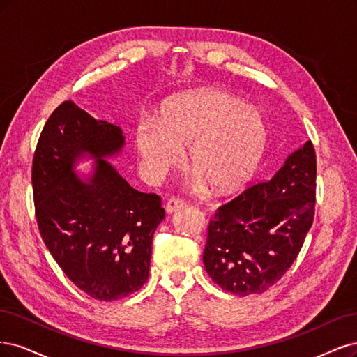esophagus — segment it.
Segmentation results:
<instances>
[{
  "instance_id": "34e87169",
  "label": "esophagus",
  "mask_w": 357,
  "mask_h": 357,
  "mask_svg": "<svg viewBox=\"0 0 357 357\" xmlns=\"http://www.w3.org/2000/svg\"><path fill=\"white\" fill-rule=\"evenodd\" d=\"M183 206H185V203H183L181 199H170L166 203V212L167 213H175V212L181 211Z\"/></svg>"
}]
</instances>
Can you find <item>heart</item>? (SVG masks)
Returning <instances> with one entry per match:
<instances>
[{
	"label": "heart",
	"instance_id": "heart-1",
	"mask_svg": "<svg viewBox=\"0 0 357 357\" xmlns=\"http://www.w3.org/2000/svg\"><path fill=\"white\" fill-rule=\"evenodd\" d=\"M135 142L144 176L157 182L187 162L215 194L240 190L254 176L267 145V128L259 111L220 89H200L170 98L160 119L137 120Z\"/></svg>",
	"mask_w": 357,
	"mask_h": 357
}]
</instances>
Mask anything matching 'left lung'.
Here are the masks:
<instances>
[{
	"label": "left lung",
	"instance_id": "1",
	"mask_svg": "<svg viewBox=\"0 0 357 357\" xmlns=\"http://www.w3.org/2000/svg\"><path fill=\"white\" fill-rule=\"evenodd\" d=\"M316 153L307 141L270 181L221 204L208 227L204 268L224 291L262 294L291 268L314 218Z\"/></svg>",
	"mask_w": 357,
	"mask_h": 357
}]
</instances>
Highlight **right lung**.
I'll list each match as a JSON object with an SVG mask.
<instances>
[{
    "label": "right lung",
    "instance_id": "obj_1",
    "mask_svg": "<svg viewBox=\"0 0 357 357\" xmlns=\"http://www.w3.org/2000/svg\"><path fill=\"white\" fill-rule=\"evenodd\" d=\"M124 144L116 124L96 120L73 100L57 107L40 135L32 160V191L40 234L54 261L78 289L114 301L148 279L153 236L165 220L162 199L132 188L102 157ZM96 156L83 181L75 160Z\"/></svg>",
    "mask_w": 357,
    "mask_h": 357
}]
</instances>
